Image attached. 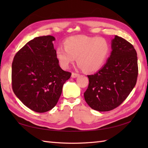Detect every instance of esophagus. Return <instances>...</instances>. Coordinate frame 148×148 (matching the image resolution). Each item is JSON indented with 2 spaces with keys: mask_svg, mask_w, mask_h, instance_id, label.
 Here are the masks:
<instances>
[{
  "mask_svg": "<svg viewBox=\"0 0 148 148\" xmlns=\"http://www.w3.org/2000/svg\"><path fill=\"white\" fill-rule=\"evenodd\" d=\"M79 76V73H76V72H72V77H74V78H76Z\"/></svg>",
  "mask_w": 148,
  "mask_h": 148,
  "instance_id": "esophagus-1",
  "label": "esophagus"
}]
</instances>
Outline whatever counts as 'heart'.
Wrapping results in <instances>:
<instances>
[{
	"instance_id": "b5f03b06",
	"label": "heart",
	"mask_w": 148,
	"mask_h": 148,
	"mask_svg": "<svg viewBox=\"0 0 148 148\" xmlns=\"http://www.w3.org/2000/svg\"><path fill=\"white\" fill-rule=\"evenodd\" d=\"M64 46V48L58 47L56 50V56L61 67L68 68L76 58L79 67L87 72L101 68L110 51L108 41L102 37L73 36L66 39Z\"/></svg>"
}]
</instances>
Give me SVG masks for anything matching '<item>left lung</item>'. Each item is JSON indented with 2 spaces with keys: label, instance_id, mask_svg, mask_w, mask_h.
Listing matches in <instances>:
<instances>
[{
  "label": "left lung",
  "instance_id": "obj_1",
  "mask_svg": "<svg viewBox=\"0 0 148 148\" xmlns=\"http://www.w3.org/2000/svg\"><path fill=\"white\" fill-rule=\"evenodd\" d=\"M111 48L103 67L97 73L88 75L89 84L84 93L86 103L98 111H111L121 104L137 83V56L133 45L115 36Z\"/></svg>",
  "mask_w": 148,
  "mask_h": 148
}]
</instances>
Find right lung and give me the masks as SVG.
I'll use <instances>...</instances> for the list:
<instances>
[{
    "instance_id": "add662e5",
    "label": "right lung",
    "mask_w": 148,
    "mask_h": 148,
    "mask_svg": "<svg viewBox=\"0 0 148 148\" xmlns=\"http://www.w3.org/2000/svg\"><path fill=\"white\" fill-rule=\"evenodd\" d=\"M51 36L37 37L16 53L12 64V88L27 108L45 112L56 105L71 73L58 64Z\"/></svg>"
}]
</instances>
